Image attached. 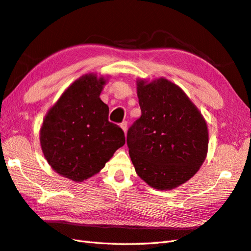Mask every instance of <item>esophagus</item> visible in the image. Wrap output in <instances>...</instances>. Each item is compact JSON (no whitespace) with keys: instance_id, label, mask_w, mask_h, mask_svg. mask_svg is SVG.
<instances>
[{"instance_id":"esophagus-1","label":"esophagus","mask_w":251,"mask_h":251,"mask_svg":"<svg viewBox=\"0 0 251 251\" xmlns=\"http://www.w3.org/2000/svg\"><path fill=\"white\" fill-rule=\"evenodd\" d=\"M121 128L122 129H123V131H124V133L126 134V132H127V122L126 121H124V122H122L121 123Z\"/></svg>"}]
</instances>
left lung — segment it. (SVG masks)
I'll return each instance as SVG.
<instances>
[{
    "label": "left lung",
    "mask_w": 251,
    "mask_h": 251,
    "mask_svg": "<svg viewBox=\"0 0 251 251\" xmlns=\"http://www.w3.org/2000/svg\"><path fill=\"white\" fill-rule=\"evenodd\" d=\"M141 117L127 131L137 174L158 190L188 181L208 151L207 123L182 90L161 77L137 81Z\"/></svg>",
    "instance_id": "8db88e82"
}]
</instances>
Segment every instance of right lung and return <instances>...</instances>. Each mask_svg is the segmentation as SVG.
I'll return each instance as SVG.
<instances>
[{"label":"right lung","instance_id":"1","mask_svg":"<svg viewBox=\"0 0 251 251\" xmlns=\"http://www.w3.org/2000/svg\"><path fill=\"white\" fill-rule=\"evenodd\" d=\"M104 77L86 74L76 79L50 109L40 129L48 163L76 182L92 177L125 144V134L108 121L109 108L100 99Z\"/></svg>","mask_w":251,"mask_h":251}]
</instances>
